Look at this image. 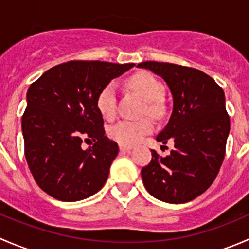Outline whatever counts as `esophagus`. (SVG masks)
Here are the masks:
<instances>
[{
  "mask_svg": "<svg viewBox=\"0 0 249 249\" xmlns=\"http://www.w3.org/2000/svg\"><path fill=\"white\" fill-rule=\"evenodd\" d=\"M119 149L123 150V152H129V150L132 149L131 145H126V144H119Z\"/></svg>",
  "mask_w": 249,
  "mask_h": 249,
  "instance_id": "34e87169",
  "label": "esophagus"
}]
</instances>
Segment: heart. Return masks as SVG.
Masks as SVG:
<instances>
[{
	"label": "heart",
	"instance_id": "heart-1",
	"mask_svg": "<svg viewBox=\"0 0 249 249\" xmlns=\"http://www.w3.org/2000/svg\"><path fill=\"white\" fill-rule=\"evenodd\" d=\"M127 85L134 91L148 102L150 113L159 112L157 101L162 99L165 94L164 84L149 72H137L127 79ZM97 109L106 119H112L117 109V90L114 83H108L100 90L96 99ZM153 130V123L148 119L143 120H122L112 126L109 134L113 140L120 144L131 145L140 142Z\"/></svg>",
	"mask_w": 249,
	"mask_h": 249
}]
</instances>
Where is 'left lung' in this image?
Returning <instances> with one entry per match:
<instances>
[{"label": "left lung", "mask_w": 249, "mask_h": 249, "mask_svg": "<svg viewBox=\"0 0 249 249\" xmlns=\"http://www.w3.org/2000/svg\"><path fill=\"white\" fill-rule=\"evenodd\" d=\"M166 82L173 99L169 123L158 142L175 143L170 155L152 160L141 171L152 196L169 203L192 201L210 188L219 172L230 131L225 95L213 78L192 67L169 62L137 65Z\"/></svg>", "instance_id": "1"}]
</instances>
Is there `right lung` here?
<instances>
[{
  "instance_id": "right-lung-1",
  "label": "right lung",
  "mask_w": 249,
  "mask_h": 249,
  "mask_svg": "<svg viewBox=\"0 0 249 249\" xmlns=\"http://www.w3.org/2000/svg\"><path fill=\"white\" fill-rule=\"evenodd\" d=\"M135 64L69 61L30 85L21 120L25 158L42 190L60 201H79L99 192L118 155L105 136L97 109L100 90ZM94 144L84 150V139Z\"/></svg>"
}]
</instances>
